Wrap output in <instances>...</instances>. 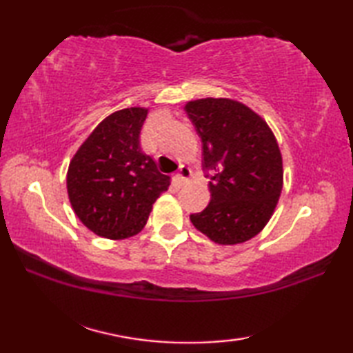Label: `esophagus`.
Returning <instances> with one entry per match:
<instances>
[{
	"mask_svg": "<svg viewBox=\"0 0 353 353\" xmlns=\"http://www.w3.org/2000/svg\"><path fill=\"white\" fill-rule=\"evenodd\" d=\"M191 176H192V172H191V170L188 168V167H181V170L177 171V174H176V182L179 183V185H185L186 182L190 181L191 179Z\"/></svg>",
	"mask_w": 353,
	"mask_h": 353,
	"instance_id": "obj_1",
	"label": "esophagus"
}]
</instances>
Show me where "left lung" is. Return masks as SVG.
Here are the masks:
<instances>
[{"mask_svg":"<svg viewBox=\"0 0 353 353\" xmlns=\"http://www.w3.org/2000/svg\"><path fill=\"white\" fill-rule=\"evenodd\" d=\"M203 145L211 201L191 214L194 228L211 241L234 245L265 228L283 186L282 154L267 121L244 103L200 99L185 104Z\"/></svg>","mask_w":353,"mask_h":353,"instance_id":"1","label":"left lung"}]
</instances>
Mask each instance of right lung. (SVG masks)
<instances>
[{"label":"right lung","mask_w":353,"mask_h":353,"mask_svg":"<svg viewBox=\"0 0 353 353\" xmlns=\"http://www.w3.org/2000/svg\"><path fill=\"white\" fill-rule=\"evenodd\" d=\"M145 108L106 117L72 156L66 190L74 214L95 235L125 239L144 229L154 201L168 190L170 176L141 150Z\"/></svg>","instance_id":"right-lung-1"}]
</instances>
